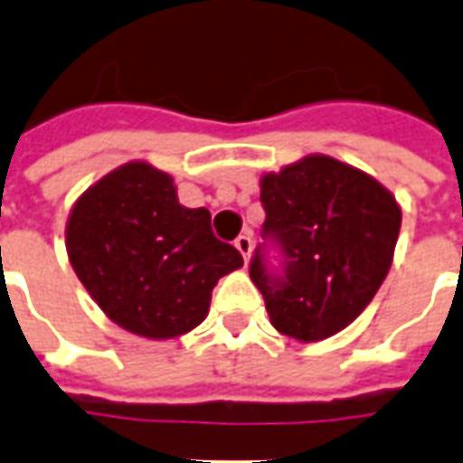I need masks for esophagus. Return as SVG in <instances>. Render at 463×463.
<instances>
[{
  "instance_id": "34e87169",
  "label": "esophagus",
  "mask_w": 463,
  "mask_h": 463,
  "mask_svg": "<svg viewBox=\"0 0 463 463\" xmlns=\"http://www.w3.org/2000/svg\"><path fill=\"white\" fill-rule=\"evenodd\" d=\"M235 248L241 250V255L245 258V262H248V258H250V250H252V238H250V235H248V232L238 235V238H235Z\"/></svg>"
}]
</instances>
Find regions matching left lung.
Returning a JSON list of instances; mask_svg holds the SVG:
<instances>
[{"label": "left lung", "instance_id": "1", "mask_svg": "<svg viewBox=\"0 0 463 463\" xmlns=\"http://www.w3.org/2000/svg\"><path fill=\"white\" fill-rule=\"evenodd\" d=\"M262 242L250 280L275 330L317 342L347 327L384 282L402 225L392 193L330 156L260 181Z\"/></svg>", "mask_w": 463, "mask_h": 463}]
</instances>
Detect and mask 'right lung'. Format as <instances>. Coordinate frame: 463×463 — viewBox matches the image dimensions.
I'll use <instances>...</instances> for the list:
<instances>
[{"label":"right lung","mask_w":463,"mask_h":463,"mask_svg":"<svg viewBox=\"0 0 463 463\" xmlns=\"http://www.w3.org/2000/svg\"><path fill=\"white\" fill-rule=\"evenodd\" d=\"M66 248L99 307L151 340L198 327L215 282L242 265L211 213L181 205L171 175L148 163H126L76 201Z\"/></svg>","instance_id":"right-lung-1"}]
</instances>
